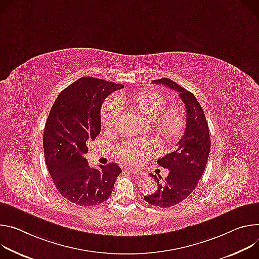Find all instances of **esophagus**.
<instances>
[{
    "label": "esophagus",
    "instance_id": "esophagus-1",
    "mask_svg": "<svg viewBox=\"0 0 259 259\" xmlns=\"http://www.w3.org/2000/svg\"><path fill=\"white\" fill-rule=\"evenodd\" d=\"M126 169L128 170V171H131L132 174H142V171H140V169H138V168H135V167H126Z\"/></svg>",
    "mask_w": 259,
    "mask_h": 259
}]
</instances>
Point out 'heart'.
Instances as JSON below:
<instances>
[{
  "mask_svg": "<svg viewBox=\"0 0 259 259\" xmlns=\"http://www.w3.org/2000/svg\"><path fill=\"white\" fill-rule=\"evenodd\" d=\"M135 108L146 119L151 120L154 130L167 140L180 138L185 130L186 115L177 105H166L164 96L155 90H145L135 94L131 99ZM124 102L115 97L105 101L101 110V122L105 128L113 127L120 118ZM159 150L158 143L154 140L128 141L119 147V157L131 163L140 162L147 156Z\"/></svg>",
  "mask_w": 259,
  "mask_h": 259,
  "instance_id": "1",
  "label": "heart"
}]
</instances>
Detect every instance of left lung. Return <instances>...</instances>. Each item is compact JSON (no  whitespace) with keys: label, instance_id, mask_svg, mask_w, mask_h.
I'll list each match as a JSON object with an SVG mask.
<instances>
[{"label":"left lung","instance_id":"obj_1","mask_svg":"<svg viewBox=\"0 0 259 259\" xmlns=\"http://www.w3.org/2000/svg\"><path fill=\"white\" fill-rule=\"evenodd\" d=\"M152 83L177 92L186 109L183 137L173 152L157 160L160 166L168 169V175L161 182L159 175L150 174L157 183V190L153 194L144 196L146 202L152 206L168 208L183 202L204 175L211 148V138L205 113L193 94L168 78L153 80Z\"/></svg>","mask_w":259,"mask_h":259}]
</instances>
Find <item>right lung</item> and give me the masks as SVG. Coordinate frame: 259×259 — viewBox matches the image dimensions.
Instances as JSON below:
<instances>
[{"mask_svg":"<svg viewBox=\"0 0 259 259\" xmlns=\"http://www.w3.org/2000/svg\"><path fill=\"white\" fill-rule=\"evenodd\" d=\"M121 84L82 77L55 100L46 120L43 148L46 164L60 193L78 206H97L110 197L121 173L116 163L91 167L86 143L101 132V108Z\"/></svg>","mask_w":259,"mask_h":259,"instance_id":"obj_1","label":"right lung"}]
</instances>
